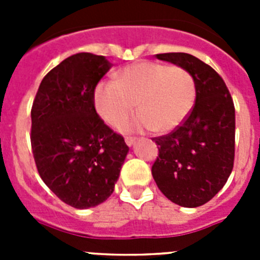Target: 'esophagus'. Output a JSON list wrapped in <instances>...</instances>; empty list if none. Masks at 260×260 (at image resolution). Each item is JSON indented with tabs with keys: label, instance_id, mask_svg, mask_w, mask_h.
Wrapping results in <instances>:
<instances>
[{
	"label": "esophagus",
	"instance_id": "obj_1",
	"mask_svg": "<svg viewBox=\"0 0 260 260\" xmlns=\"http://www.w3.org/2000/svg\"><path fill=\"white\" fill-rule=\"evenodd\" d=\"M125 142H126V144H127L128 147H132L133 144H134L135 142H137V138H134V137H126L125 138Z\"/></svg>",
	"mask_w": 260,
	"mask_h": 260
}]
</instances>
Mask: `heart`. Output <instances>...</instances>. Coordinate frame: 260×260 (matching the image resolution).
<instances>
[{
  "instance_id": "heart-1",
  "label": "heart",
  "mask_w": 260,
  "mask_h": 260,
  "mask_svg": "<svg viewBox=\"0 0 260 260\" xmlns=\"http://www.w3.org/2000/svg\"><path fill=\"white\" fill-rule=\"evenodd\" d=\"M194 102L195 82L189 71L148 61L126 66L117 80H103L93 91L99 116L109 125H117L137 104L139 113L119 125L125 133L146 127L171 132L189 116Z\"/></svg>"
}]
</instances>
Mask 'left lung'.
Here are the masks:
<instances>
[{
    "label": "left lung",
    "instance_id": "obj_1",
    "mask_svg": "<svg viewBox=\"0 0 260 260\" xmlns=\"http://www.w3.org/2000/svg\"><path fill=\"white\" fill-rule=\"evenodd\" d=\"M156 58L190 73L195 104L182 125L153 138L158 157L152 176L160 191L182 207H199L228 181L234 162L236 114L226 84L211 66L187 53H162Z\"/></svg>",
    "mask_w": 260,
    "mask_h": 260
}]
</instances>
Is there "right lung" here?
<instances>
[{"mask_svg":"<svg viewBox=\"0 0 260 260\" xmlns=\"http://www.w3.org/2000/svg\"><path fill=\"white\" fill-rule=\"evenodd\" d=\"M112 63L104 56L77 53L41 80L31 109V146L41 180L71 207L103 203L128 152L93 104V91Z\"/></svg>","mask_w":260,"mask_h":260,"instance_id":"1","label":"right lung"}]
</instances>
